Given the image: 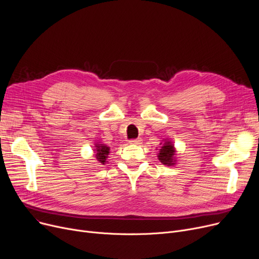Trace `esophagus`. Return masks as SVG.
<instances>
[{"instance_id":"34e87169","label":"esophagus","mask_w":259,"mask_h":259,"mask_svg":"<svg viewBox=\"0 0 259 259\" xmlns=\"http://www.w3.org/2000/svg\"><path fill=\"white\" fill-rule=\"evenodd\" d=\"M130 144H133V145H140L142 143V139L139 138V139H133L131 141H129Z\"/></svg>"}]
</instances>
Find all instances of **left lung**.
Segmentation results:
<instances>
[{"instance_id":"obj_1","label":"left lung","mask_w":259,"mask_h":259,"mask_svg":"<svg viewBox=\"0 0 259 259\" xmlns=\"http://www.w3.org/2000/svg\"><path fill=\"white\" fill-rule=\"evenodd\" d=\"M174 147L170 142H166V144H164V146L161 147L160 151L158 153V159L160 160V162H162L164 165H174Z\"/></svg>"}]
</instances>
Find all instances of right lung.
Returning a JSON list of instances; mask_svg holds the SVG:
<instances>
[{"instance_id": "obj_1", "label": "right lung", "mask_w": 259, "mask_h": 259, "mask_svg": "<svg viewBox=\"0 0 259 259\" xmlns=\"http://www.w3.org/2000/svg\"><path fill=\"white\" fill-rule=\"evenodd\" d=\"M109 153V147L105 146V145H97V159L102 162V164H105L106 162V158L107 155Z\"/></svg>"}]
</instances>
